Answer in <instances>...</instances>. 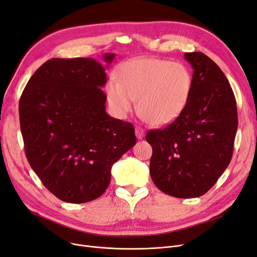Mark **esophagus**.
<instances>
[{
	"mask_svg": "<svg viewBox=\"0 0 257 257\" xmlns=\"http://www.w3.org/2000/svg\"><path fill=\"white\" fill-rule=\"evenodd\" d=\"M136 136H137V138L139 139V140H142L144 138V136H145V131H144V129L143 128H141V127H137L136 128Z\"/></svg>",
	"mask_w": 257,
	"mask_h": 257,
	"instance_id": "1",
	"label": "esophagus"
}]
</instances>
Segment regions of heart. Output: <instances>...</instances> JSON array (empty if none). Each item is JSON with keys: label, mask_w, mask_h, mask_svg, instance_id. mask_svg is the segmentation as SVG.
Listing matches in <instances>:
<instances>
[{"label": "heart", "mask_w": 257, "mask_h": 257, "mask_svg": "<svg viewBox=\"0 0 257 257\" xmlns=\"http://www.w3.org/2000/svg\"><path fill=\"white\" fill-rule=\"evenodd\" d=\"M119 81L106 85L111 108L125 116L135 107L155 126H165L184 111L193 89V75L186 65L159 58L136 59L118 70Z\"/></svg>", "instance_id": "1"}]
</instances>
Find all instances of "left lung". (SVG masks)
Here are the masks:
<instances>
[{
	"mask_svg": "<svg viewBox=\"0 0 257 257\" xmlns=\"http://www.w3.org/2000/svg\"><path fill=\"white\" fill-rule=\"evenodd\" d=\"M193 89L184 111L164 129L150 130V176L177 198L204 195L229 166L238 126L236 100L225 75L200 52L185 53Z\"/></svg>",
	"mask_w": 257,
	"mask_h": 257,
	"instance_id": "obj_1",
	"label": "left lung"
}]
</instances>
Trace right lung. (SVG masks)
Segmentation results:
<instances>
[{
	"mask_svg": "<svg viewBox=\"0 0 257 257\" xmlns=\"http://www.w3.org/2000/svg\"><path fill=\"white\" fill-rule=\"evenodd\" d=\"M115 54H104L107 66ZM103 66L92 58L47 60L28 80L19 102L28 163L60 200L100 197L112 165L137 143L132 123L106 113Z\"/></svg>",
	"mask_w": 257,
	"mask_h": 257,
	"instance_id": "obj_1",
	"label": "right lung"
}]
</instances>
